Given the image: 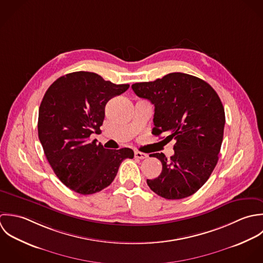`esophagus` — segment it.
Listing matches in <instances>:
<instances>
[{
    "label": "esophagus",
    "mask_w": 263,
    "mask_h": 263,
    "mask_svg": "<svg viewBox=\"0 0 263 263\" xmlns=\"http://www.w3.org/2000/svg\"><path fill=\"white\" fill-rule=\"evenodd\" d=\"M134 156H135V158H139V159H144V158H147L146 154H143V153H140V152H135Z\"/></svg>",
    "instance_id": "1"
}]
</instances>
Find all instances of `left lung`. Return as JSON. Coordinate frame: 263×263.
Here are the masks:
<instances>
[{"mask_svg": "<svg viewBox=\"0 0 263 263\" xmlns=\"http://www.w3.org/2000/svg\"><path fill=\"white\" fill-rule=\"evenodd\" d=\"M132 89L155 105L153 134L166 133L164 140L176 141L171 158L151 155L161 161L162 171L158 178L147 179V185L165 199L191 196L209 180L218 160L226 122L220 99L204 80L180 72L134 83Z\"/></svg>", "mask_w": 263, "mask_h": 263, "instance_id": "8db88e82", "label": "left lung"}]
</instances>
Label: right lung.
<instances>
[{"instance_id":"1","label":"right lung","mask_w":263,"mask_h":263,"mask_svg":"<svg viewBox=\"0 0 263 263\" xmlns=\"http://www.w3.org/2000/svg\"><path fill=\"white\" fill-rule=\"evenodd\" d=\"M129 84H114L92 72H73L48 88L39 110V138L53 173L71 190L88 195L115 179L121 162L134 158L130 148L106 149L90 135L100 131L105 106Z\"/></svg>"}]
</instances>
